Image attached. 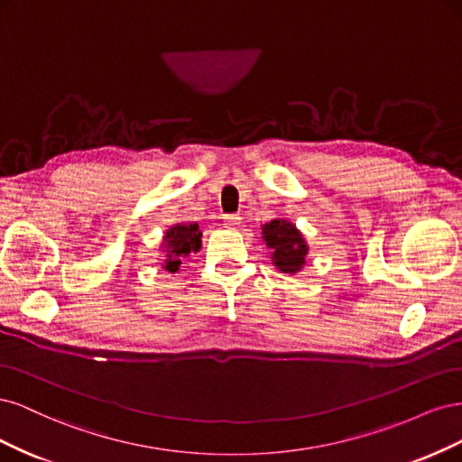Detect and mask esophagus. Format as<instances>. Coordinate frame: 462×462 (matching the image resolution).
I'll return each instance as SVG.
<instances>
[{
	"mask_svg": "<svg viewBox=\"0 0 462 462\" xmlns=\"http://www.w3.org/2000/svg\"><path fill=\"white\" fill-rule=\"evenodd\" d=\"M223 226L229 227V229L239 227V226H241V216H236V214H233V216H226V221H223Z\"/></svg>",
	"mask_w": 462,
	"mask_h": 462,
	"instance_id": "34e87169",
	"label": "esophagus"
}]
</instances>
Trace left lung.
<instances>
[{
    "label": "left lung",
    "mask_w": 462,
    "mask_h": 462,
    "mask_svg": "<svg viewBox=\"0 0 462 462\" xmlns=\"http://www.w3.org/2000/svg\"><path fill=\"white\" fill-rule=\"evenodd\" d=\"M260 239L268 248L272 263L279 272L287 275H297L302 272L310 246L291 219L275 217L263 223Z\"/></svg>",
    "instance_id": "obj_1"
}]
</instances>
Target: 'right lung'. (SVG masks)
I'll return each mask as SVG.
<instances>
[{
  "mask_svg": "<svg viewBox=\"0 0 462 462\" xmlns=\"http://www.w3.org/2000/svg\"><path fill=\"white\" fill-rule=\"evenodd\" d=\"M202 248V231L197 221L190 223H175L167 227L160 250L165 254L162 268L170 273H179L180 260L189 258L192 253H199Z\"/></svg>",
  "mask_w": 462,
  "mask_h": 462,
  "instance_id": "add662e5",
  "label": "right lung"
}]
</instances>
